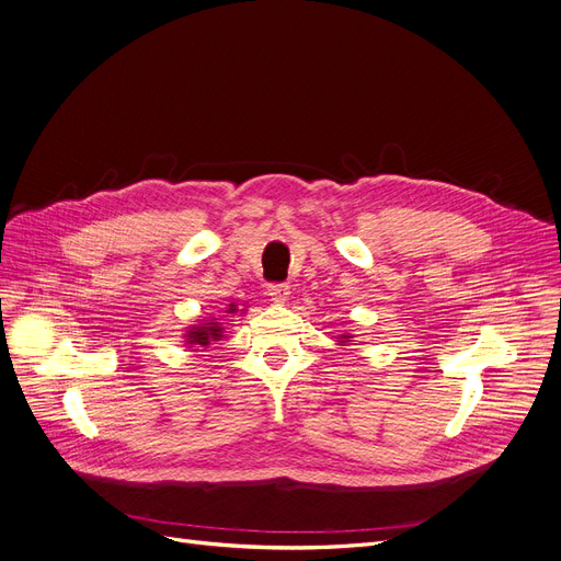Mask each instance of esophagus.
Here are the masks:
<instances>
[{
  "mask_svg": "<svg viewBox=\"0 0 561 561\" xmlns=\"http://www.w3.org/2000/svg\"><path fill=\"white\" fill-rule=\"evenodd\" d=\"M267 296L275 302H286L290 296V286L284 282H275V284H267Z\"/></svg>",
  "mask_w": 561,
  "mask_h": 561,
  "instance_id": "1",
  "label": "esophagus"
}]
</instances>
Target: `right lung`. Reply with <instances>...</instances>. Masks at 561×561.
Instances as JSON below:
<instances>
[{"mask_svg": "<svg viewBox=\"0 0 561 561\" xmlns=\"http://www.w3.org/2000/svg\"><path fill=\"white\" fill-rule=\"evenodd\" d=\"M187 336H190L192 344H197V346H208L210 341H215V339H220V336H222V328H220V325H215V323H206V325H199V328L190 330V332H187Z\"/></svg>", "mask_w": 561, "mask_h": 561, "instance_id": "add662e5", "label": "right lung"}]
</instances>
